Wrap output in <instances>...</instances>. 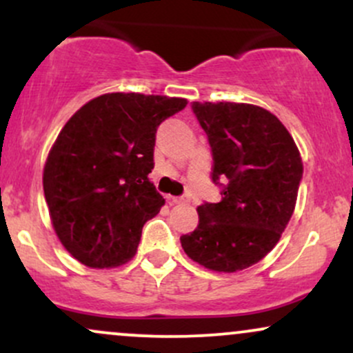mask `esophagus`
Here are the masks:
<instances>
[{
	"label": "esophagus",
	"instance_id": "esophagus-1",
	"mask_svg": "<svg viewBox=\"0 0 353 353\" xmlns=\"http://www.w3.org/2000/svg\"><path fill=\"white\" fill-rule=\"evenodd\" d=\"M168 199L171 201L172 204H185V202H189L188 197H184V196H182V197H168Z\"/></svg>",
	"mask_w": 353,
	"mask_h": 353
}]
</instances>
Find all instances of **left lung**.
<instances>
[{
	"label": "left lung",
	"instance_id": "1",
	"mask_svg": "<svg viewBox=\"0 0 353 353\" xmlns=\"http://www.w3.org/2000/svg\"><path fill=\"white\" fill-rule=\"evenodd\" d=\"M212 151L221 202L197 208L184 252L216 272L257 264L281 239L297 201L303 165L292 136L272 112L244 103H192Z\"/></svg>",
	"mask_w": 353,
	"mask_h": 353
}]
</instances>
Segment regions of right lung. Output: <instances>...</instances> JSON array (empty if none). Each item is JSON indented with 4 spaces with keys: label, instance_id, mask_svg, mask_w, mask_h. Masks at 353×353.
<instances>
[{
    "label": "right lung",
    "instance_id": "1",
    "mask_svg": "<svg viewBox=\"0 0 353 353\" xmlns=\"http://www.w3.org/2000/svg\"><path fill=\"white\" fill-rule=\"evenodd\" d=\"M188 101L109 92L84 104L48 156L43 188L52 228L81 264L108 269L136 254L164 205L151 181L156 131Z\"/></svg>",
    "mask_w": 353,
    "mask_h": 353
}]
</instances>
